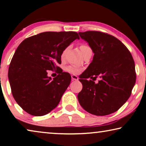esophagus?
<instances>
[{
  "label": "esophagus",
  "instance_id": "obj_1",
  "mask_svg": "<svg viewBox=\"0 0 146 146\" xmlns=\"http://www.w3.org/2000/svg\"><path fill=\"white\" fill-rule=\"evenodd\" d=\"M71 78H72V80H76V81L78 80V77L76 75L72 74L71 76Z\"/></svg>",
  "mask_w": 146,
  "mask_h": 146
}]
</instances>
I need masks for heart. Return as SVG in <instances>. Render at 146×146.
Segmentation results:
<instances>
[{
	"mask_svg": "<svg viewBox=\"0 0 146 146\" xmlns=\"http://www.w3.org/2000/svg\"><path fill=\"white\" fill-rule=\"evenodd\" d=\"M90 48L86 44H82L80 46V50L82 54H83L86 50H87L88 49H90ZM67 50H68V48H66L65 50H64L62 53V57L64 56ZM66 70L68 72H69L72 73V74H78L80 72L81 69L79 67L76 66H68L66 68Z\"/></svg>",
	"mask_w": 146,
	"mask_h": 146,
	"instance_id": "b5f03b06",
	"label": "heart"
}]
</instances>
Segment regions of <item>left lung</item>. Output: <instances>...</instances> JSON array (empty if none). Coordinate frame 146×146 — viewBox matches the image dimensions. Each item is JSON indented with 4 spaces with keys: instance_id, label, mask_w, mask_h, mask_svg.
I'll list each match as a JSON object with an SVG mask.
<instances>
[{
    "instance_id": "1",
    "label": "left lung",
    "mask_w": 146,
    "mask_h": 146,
    "mask_svg": "<svg viewBox=\"0 0 146 146\" xmlns=\"http://www.w3.org/2000/svg\"><path fill=\"white\" fill-rule=\"evenodd\" d=\"M94 54L86 70L80 76L82 90L80 104L96 115H106L119 110L130 96L135 83V64L131 53L116 38L98 31L78 33ZM100 80L95 83L93 78ZM90 77L92 81L87 79Z\"/></svg>"
}]
</instances>
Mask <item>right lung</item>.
Returning a JSON list of instances; mask_svg holds the SVG:
<instances>
[{
    "label": "right lung",
    "instance_id": "add662e5",
    "mask_svg": "<svg viewBox=\"0 0 146 146\" xmlns=\"http://www.w3.org/2000/svg\"><path fill=\"white\" fill-rule=\"evenodd\" d=\"M76 39L75 32H44L22 42L10 64L9 80L18 104L29 114L44 115L55 108L71 81V76L56 66L62 53ZM59 74L52 79L48 69Z\"/></svg>",
    "mask_w": 146,
    "mask_h": 146
}]
</instances>
